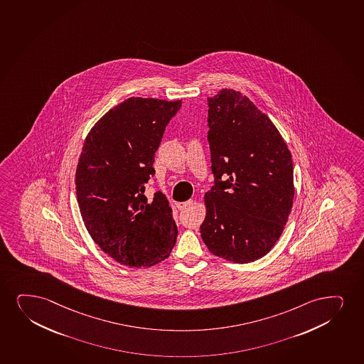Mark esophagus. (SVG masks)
I'll return each mask as SVG.
<instances>
[{
	"instance_id": "34e87169",
	"label": "esophagus",
	"mask_w": 364,
	"mask_h": 364,
	"mask_svg": "<svg viewBox=\"0 0 364 364\" xmlns=\"http://www.w3.org/2000/svg\"><path fill=\"white\" fill-rule=\"evenodd\" d=\"M190 206H193V200H188V201L185 202H178V203H176V207L179 208L180 211H181V210H186V208H188Z\"/></svg>"
}]
</instances>
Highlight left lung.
Masks as SVG:
<instances>
[{
    "label": "left lung",
    "instance_id": "obj_1",
    "mask_svg": "<svg viewBox=\"0 0 364 364\" xmlns=\"http://www.w3.org/2000/svg\"><path fill=\"white\" fill-rule=\"evenodd\" d=\"M215 186L205 193L202 240L235 264L265 256L279 240L294 198L292 154L265 112L240 92L208 98Z\"/></svg>",
    "mask_w": 364,
    "mask_h": 364
}]
</instances>
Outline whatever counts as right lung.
Masks as SVG:
<instances>
[{
    "mask_svg": "<svg viewBox=\"0 0 364 364\" xmlns=\"http://www.w3.org/2000/svg\"><path fill=\"white\" fill-rule=\"evenodd\" d=\"M181 100L127 98L110 109L85 137L76 169V195L92 239L129 267L166 260L178 228L164 193L149 201L144 184L166 126Z\"/></svg>",
    "mask_w": 364,
    "mask_h": 364,
    "instance_id": "obj_1",
    "label": "right lung"
}]
</instances>
